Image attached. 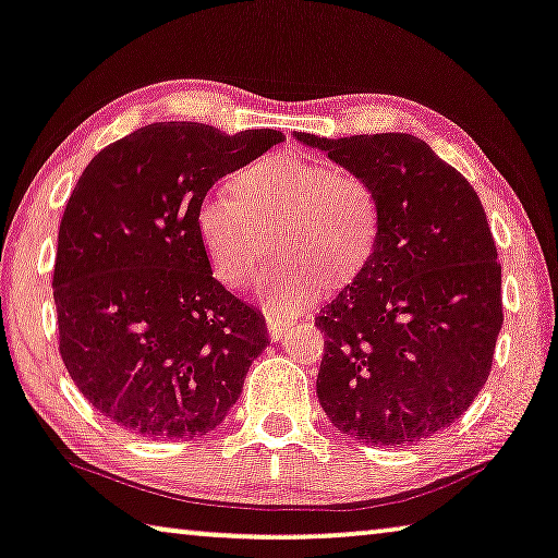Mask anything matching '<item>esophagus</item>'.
I'll return each mask as SVG.
<instances>
[{
  "label": "esophagus",
  "mask_w": 558,
  "mask_h": 558,
  "mask_svg": "<svg viewBox=\"0 0 558 558\" xmlns=\"http://www.w3.org/2000/svg\"><path fill=\"white\" fill-rule=\"evenodd\" d=\"M264 322H267V331H269V339H271V341H281V339L287 337L289 319H284V316L267 314V316H264Z\"/></svg>",
  "instance_id": "esophagus-1"
}]
</instances>
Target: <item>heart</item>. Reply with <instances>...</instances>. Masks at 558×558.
Segmentation results:
<instances>
[{
    "instance_id": "heart-1",
    "label": "heart",
    "mask_w": 558,
    "mask_h": 558,
    "mask_svg": "<svg viewBox=\"0 0 558 558\" xmlns=\"http://www.w3.org/2000/svg\"><path fill=\"white\" fill-rule=\"evenodd\" d=\"M234 196L207 192L194 227L219 281L242 289L256 277L267 236L279 256L262 277L274 312L312 302L319 284H344L372 259L381 231L379 194L354 171L304 154H269L236 174Z\"/></svg>"
}]
</instances>
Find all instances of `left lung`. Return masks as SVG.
<instances>
[{"label":"left lung","instance_id":"obj_1","mask_svg":"<svg viewBox=\"0 0 558 558\" xmlns=\"http://www.w3.org/2000/svg\"><path fill=\"white\" fill-rule=\"evenodd\" d=\"M296 140L372 182V259L316 316L322 409L341 434L409 447L464 416L504 324L501 264L474 186L411 134Z\"/></svg>","mask_w":558,"mask_h":558}]
</instances>
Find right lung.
Masks as SVG:
<instances>
[{"label":"right lung","instance_id":"right-lung-1","mask_svg":"<svg viewBox=\"0 0 558 558\" xmlns=\"http://www.w3.org/2000/svg\"><path fill=\"white\" fill-rule=\"evenodd\" d=\"M284 142L196 122L136 130L94 157L66 202L54 259L59 354L89 404L144 439L225 422L269 344L262 314L214 279L194 227L214 182Z\"/></svg>","mask_w":558,"mask_h":558}]
</instances>
